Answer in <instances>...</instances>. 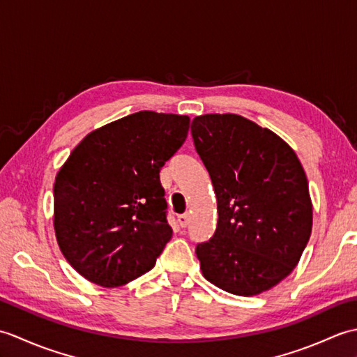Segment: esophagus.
Here are the masks:
<instances>
[{"mask_svg":"<svg viewBox=\"0 0 357 357\" xmlns=\"http://www.w3.org/2000/svg\"><path fill=\"white\" fill-rule=\"evenodd\" d=\"M178 222H179L181 227H187L188 222H190V216H188L187 213L179 215V216H178Z\"/></svg>","mask_w":357,"mask_h":357,"instance_id":"esophagus-1","label":"esophagus"}]
</instances>
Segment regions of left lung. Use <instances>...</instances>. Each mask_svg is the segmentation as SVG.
I'll return each instance as SVG.
<instances>
[{
	"label": "left lung",
	"instance_id": "obj_1",
	"mask_svg": "<svg viewBox=\"0 0 357 357\" xmlns=\"http://www.w3.org/2000/svg\"><path fill=\"white\" fill-rule=\"evenodd\" d=\"M192 135L218 201L213 238L196 247L202 275L231 294L267 291L294 270L312 234L304 167L280 136L233 113L196 116Z\"/></svg>",
	"mask_w": 357,
	"mask_h": 357
}]
</instances>
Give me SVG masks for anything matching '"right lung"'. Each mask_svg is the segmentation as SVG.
Segmentation results:
<instances>
[{
  "instance_id": "add662e5",
  "label": "right lung",
  "mask_w": 357,
  "mask_h": 357,
  "mask_svg": "<svg viewBox=\"0 0 357 357\" xmlns=\"http://www.w3.org/2000/svg\"><path fill=\"white\" fill-rule=\"evenodd\" d=\"M190 118L144 110L84 136L53 184L56 242L82 278L113 288L155 267L172 238L159 170Z\"/></svg>"
}]
</instances>
